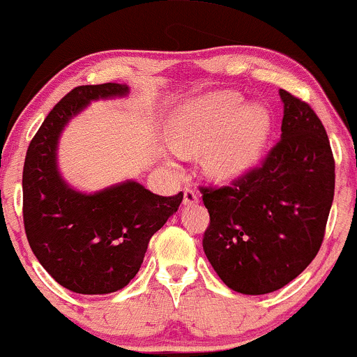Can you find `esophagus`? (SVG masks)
<instances>
[{"label": "esophagus", "mask_w": 357, "mask_h": 357, "mask_svg": "<svg viewBox=\"0 0 357 357\" xmlns=\"http://www.w3.org/2000/svg\"><path fill=\"white\" fill-rule=\"evenodd\" d=\"M197 201H199V194H197L192 187H185V189H183V204L192 206L197 204Z\"/></svg>", "instance_id": "obj_1"}]
</instances>
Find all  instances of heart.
Masks as SVG:
<instances>
[{
    "instance_id": "1",
    "label": "heart",
    "mask_w": 357,
    "mask_h": 357,
    "mask_svg": "<svg viewBox=\"0 0 357 357\" xmlns=\"http://www.w3.org/2000/svg\"><path fill=\"white\" fill-rule=\"evenodd\" d=\"M273 116L259 102L245 105L235 91H216L182 105L167 125L180 153L204 148V167L213 177L232 180L248 174L270 141Z\"/></svg>"
}]
</instances>
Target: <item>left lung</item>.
<instances>
[{"mask_svg": "<svg viewBox=\"0 0 357 357\" xmlns=\"http://www.w3.org/2000/svg\"><path fill=\"white\" fill-rule=\"evenodd\" d=\"M280 141L263 165L218 189L201 187L209 213L204 255L235 292L285 287L314 259L335 190V161L321 120L280 89Z\"/></svg>", "mask_w": 357, "mask_h": 357, "instance_id": "obj_1", "label": "left lung"}]
</instances>
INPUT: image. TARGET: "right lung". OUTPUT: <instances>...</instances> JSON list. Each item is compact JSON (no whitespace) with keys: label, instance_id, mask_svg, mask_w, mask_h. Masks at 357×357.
Listing matches in <instances>:
<instances>
[{"label":"right lung","instance_id":"right-lung-1","mask_svg":"<svg viewBox=\"0 0 357 357\" xmlns=\"http://www.w3.org/2000/svg\"><path fill=\"white\" fill-rule=\"evenodd\" d=\"M125 84L79 86L54 106L31 141L24 163V225L44 270L77 294L123 289L144 259L149 238L182 203L127 180L94 194L75 190L58 172V139L91 101L127 96Z\"/></svg>","mask_w":357,"mask_h":357}]
</instances>
